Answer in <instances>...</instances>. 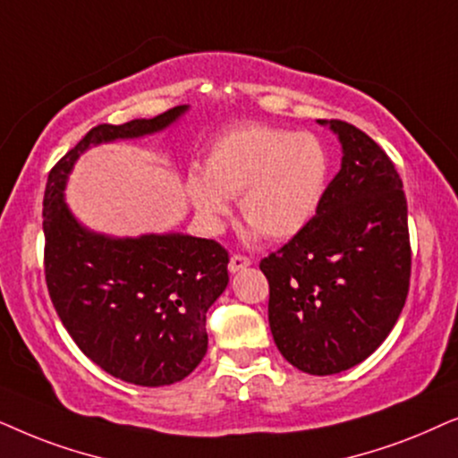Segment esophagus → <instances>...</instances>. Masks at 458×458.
Returning <instances> with one entry per match:
<instances>
[{
    "label": "esophagus",
    "mask_w": 458,
    "mask_h": 458,
    "mask_svg": "<svg viewBox=\"0 0 458 458\" xmlns=\"http://www.w3.org/2000/svg\"><path fill=\"white\" fill-rule=\"evenodd\" d=\"M249 266H251V259L245 258V255H233V258H230V261H228L230 274L245 270V267H249Z\"/></svg>",
    "instance_id": "34e87169"
}]
</instances>
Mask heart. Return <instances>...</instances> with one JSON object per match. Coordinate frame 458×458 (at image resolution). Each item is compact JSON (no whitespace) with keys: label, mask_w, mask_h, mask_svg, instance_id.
<instances>
[{"label":"heart","mask_w":458,"mask_h":458,"mask_svg":"<svg viewBox=\"0 0 458 458\" xmlns=\"http://www.w3.org/2000/svg\"><path fill=\"white\" fill-rule=\"evenodd\" d=\"M328 157L312 133L270 125H242L224 133L205 157V175L191 172L186 194L209 233H219L230 200L251 225L249 236L272 241L295 236L318 209Z\"/></svg>","instance_id":"1"}]
</instances>
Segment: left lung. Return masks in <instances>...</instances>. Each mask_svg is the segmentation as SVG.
Returning a JSON list of instances; mask_svg holds the SVG:
<instances>
[{"label": "left lung", "instance_id": "left-lung-1", "mask_svg": "<svg viewBox=\"0 0 458 458\" xmlns=\"http://www.w3.org/2000/svg\"><path fill=\"white\" fill-rule=\"evenodd\" d=\"M318 123L339 138V174L316 216L259 270L284 360L335 375L367 360L394 328L408 295L411 241L402 180L381 146L345 121Z\"/></svg>", "mask_w": 458, "mask_h": 458}]
</instances>
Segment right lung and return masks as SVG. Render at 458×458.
<instances>
[{
    "label": "right lung",
    "instance_id": "1",
    "mask_svg": "<svg viewBox=\"0 0 458 458\" xmlns=\"http://www.w3.org/2000/svg\"><path fill=\"white\" fill-rule=\"evenodd\" d=\"M188 105L152 119L98 125L47 175L46 283L72 341L91 362L144 387L178 383L207 353V310L228 286V253L182 233L111 236L89 230L64 200L77 158L98 144L152 136Z\"/></svg>",
    "mask_w": 458,
    "mask_h": 458
}]
</instances>
